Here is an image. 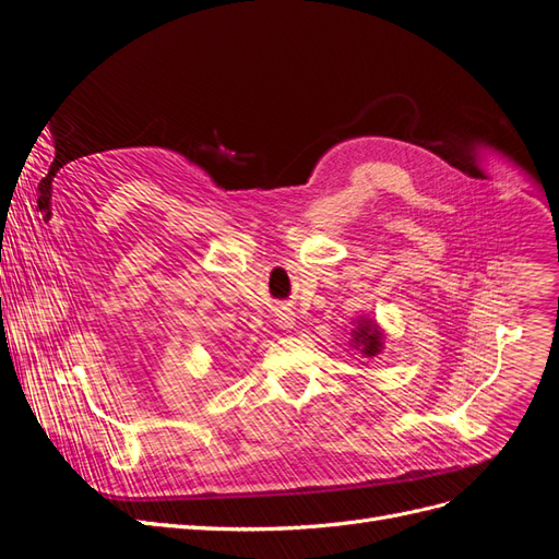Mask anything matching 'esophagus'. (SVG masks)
<instances>
[{"label":"esophagus","mask_w":559,"mask_h":559,"mask_svg":"<svg viewBox=\"0 0 559 559\" xmlns=\"http://www.w3.org/2000/svg\"><path fill=\"white\" fill-rule=\"evenodd\" d=\"M277 324H280L282 329H294V324H296V319H294V314H292V312H286V310H280V312H277Z\"/></svg>","instance_id":"esophagus-1"}]
</instances>
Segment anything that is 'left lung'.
<instances>
[{
  "label": "left lung",
  "mask_w": 559,
  "mask_h": 559,
  "mask_svg": "<svg viewBox=\"0 0 559 559\" xmlns=\"http://www.w3.org/2000/svg\"><path fill=\"white\" fill-rule=\"evenodd\" d=\"M352 341H349V345L354 347V349H359V354H364L366 359H373V357H378V354H382V349H384V331H382V326L378 324V319H373V317H366V314H361V317H357L352 321Z\"/></svg>",
  "instance_id": "left-lung-1"
}]
</instances>
